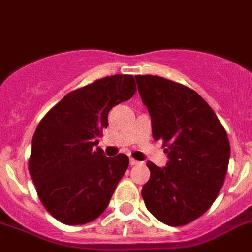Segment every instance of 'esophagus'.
<instances>
[{
	"mask_svg": "<svg viewBox=\"0 0 252 252\" xmlns=\"http://www.w3.org/2000/svg\"><path fill=\"white\" fill-rule=\"evenodd\" d=\"M129 162H130V165H132V166L139 165V161H137V159H134V158H130V159H129Z\"/></svg>",
	"mask_w": 252,
	"mask_h": 252,
	"instance_id": "34e87169",
	"label": "esophagus"
}]
</instances>
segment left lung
Returning a JSON list of instances; mask_svg holds the SVG:
<instances>
[{
    "instance_id": "obj_1",
    "label": "left lung",
    "mask_w": 252,
    "mask_h": 252,
    "mask_svg": "<svg viewBox=\"0 0 252 252\" xmlns=\"http://www.w3.org/2000/svg\"><path fill=\"white\" fill-rule=\"evenodd\" d=\"M147 106L155 141L162 142L167 166L148 161L151 176L142 189L153 217L168 226H185L211 208L228 168L227 132L202 96L167 78L135 76Z\"/></svg>"
}]
</instances>
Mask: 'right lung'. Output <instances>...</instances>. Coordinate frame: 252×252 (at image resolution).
Returning <instances> with one entry per match:
<instances>
[{
    "label": "right lung",
    "instance_id": "add662e5",
    "mask_svg": "<svg viewBox=\"0 0 252 252\" xmlns=\"http://www.w3.org/2000/svg\"><path fill=\"white\" fill-rule=\"evenodd\" d=\"M137 91L132 74H114L74 90L36 126L29 172L41 204L69 226L96 220L128 168L124 153L106 157L99 144L108 114Z\"/></svg>",
    "mask_w": 252,
    "mask_h": 252
}]
</instances>
